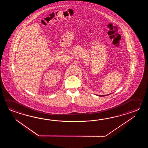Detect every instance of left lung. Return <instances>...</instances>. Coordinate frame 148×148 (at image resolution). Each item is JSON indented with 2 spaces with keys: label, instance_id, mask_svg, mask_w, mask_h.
Segmentation results:
<instances>
[{
  "label": "left lung",
  "instance_id": "1",
  "mask_svg": "<svg viewBox=\"0 0 148 148\" xmlns=\"http://www.w3.org/2000/svg\"><path fill=\"white\" fill-rule=\"evenodd\" d=\"M111 94H108V95H98V96H107V95H109Z\"/></svg>",
  "mask_w": 148,
  "mask_h": 148
}]
</instances>
